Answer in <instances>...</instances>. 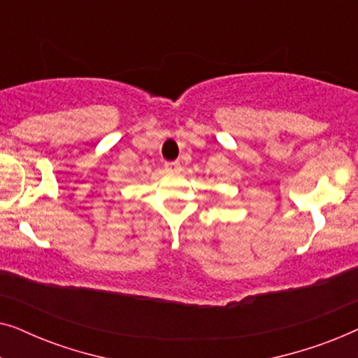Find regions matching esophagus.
Segmentation results:
<instances>
[{"label": "esophagus", "instance_id": "1", "mask_svg": "<svg viewBox=\"0 0 358 358\" xmlns=\"http://www.w3.org/2000/svg\"><path fill=\"white\" fill-rule=\"evenodd\" d=\"M166 169L171 171V173H179L180 163L179 161H171V163H166Z\"/></svg>", "mask_w": 358, "mask_h": 358}]
</instances>
